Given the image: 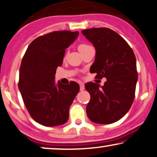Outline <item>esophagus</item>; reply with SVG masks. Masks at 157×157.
I'll use <instances>...</instances> for the list:
<instances>
[{"instance_id": "1", "label": "esophagus", "mask_w": 157, "mask_h": 157, "mask_svg": "<svg viewBox=\"0 0 157 157\" xmlns=\"http://www.w3.org/2000/svg\"><path fill=\"white\" fill-rule=\"evenodd\" d=\"M79 85H80V90L81 91L83 90L84 89H85V86H84V84L83 83H79Z\"/></svg>"}]
</instances>
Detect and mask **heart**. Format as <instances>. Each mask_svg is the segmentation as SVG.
<instances>
[{"instance_id":"heart-1","label":"heart","mask_w":157,"mask_h":157,"mask_svg":"<svg viewBox=\"0 0 157 157\" xmlns=\"http://www.w3.org/2000/svg\"><path fill=\"white\" fill-rule=\"evenodd\" d=\"M89 47H90V45H88L87 44H80L78 47V50L79 52H81L82 50H85V49H86V48H88Z\"/></svg>"}]
</instances>
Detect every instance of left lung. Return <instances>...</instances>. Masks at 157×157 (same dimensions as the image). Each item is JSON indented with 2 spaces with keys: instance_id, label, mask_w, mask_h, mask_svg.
I'll list each match as a JSON object with an SVG mask.
<instances>
[{
  "instance_id": "left-lung-1",
  "label": "left lung",
  "mask_w": 157,
  "mask_h": 157,
  "mask_svg": "<svg viewBox=\"0 0 157 157\" xmlns=\"http://www.w3.org/2000/svg\"><path fill=\"white\" fill-rule=\"evenodd\" d=\"M81 32L95 48L90 69L98 78H107L103 86L93 82L85 84L90 95L87 115L96 124H112L124 117L133 102L137 81L136 56L126 40L110 29Z\"/></svg>"
}]
</instances>
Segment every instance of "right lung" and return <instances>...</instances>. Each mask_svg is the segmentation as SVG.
I'll return each mask as SVG.
<instances>
[{"label": "right lung", "instance_id": "add662e5", "mask_svg": "<svg viewBox=\"0 0 157 157\" xmlns=\"http://www.w3.org/2000/svg\"><path fill=\"white\" fill-rule=\"evenodd\" d=\"M78 31H53L36 38L21 60L19 89L32 119L45 126H60L69 119V107L80 87L76 82L55 83L57 67Z\"/></svg>", "mask_w": 157, "mask_h": 157}]
</instances>
